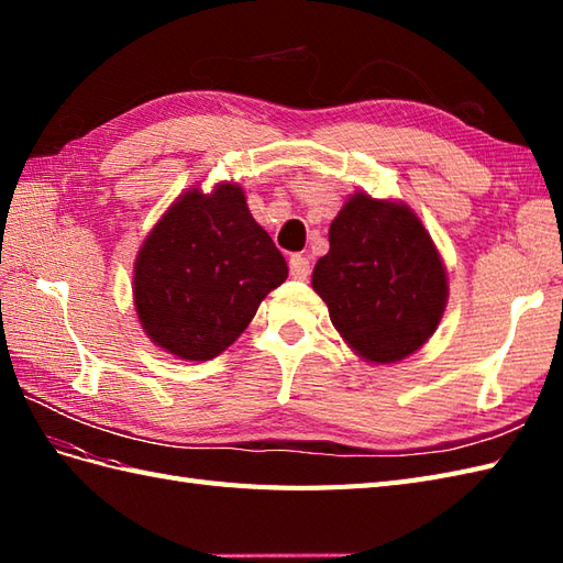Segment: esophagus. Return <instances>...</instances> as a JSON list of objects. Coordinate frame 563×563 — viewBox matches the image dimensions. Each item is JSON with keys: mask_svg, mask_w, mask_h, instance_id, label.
I'll use <instances>...</instances> for the list:
<instances>
[{"mask_svg": "<svg viewBox=\"0 0 563 563\" xmlns=\"http://www.w3.org/2000/svg\"><path fill=\"white\" fill-rule=\"evenodd\" d=\"M290 275L297 280H307L309 275V258L302 254H292L290 256Z\"/></svg>", "mask_w": 563, "mask_h": 563, "instance_id": "1", "label": "esophagus"}]
</instances>
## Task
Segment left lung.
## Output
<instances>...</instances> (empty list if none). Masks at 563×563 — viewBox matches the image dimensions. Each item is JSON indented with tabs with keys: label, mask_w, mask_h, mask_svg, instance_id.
I'll use <instances>...</instances> for the list:
<instances>
[{
	"label": "left lung",
	"mask_w": 563,
	"mask_h": 563,
	"mask_svg": "<svg viewBox=\"0 0 563 563\" xmlns=\"http://www.w3.org/2000/svg\"><path fill=\"white\" fill-rule=\"evenodd\" d=\"M312 288L363 357L397 363L433 336L448 302L445 266L421 220L399 202L355 194L329 230Z\"/></svg>",
	"instance_id": "8db88e82"
}]
</instances>
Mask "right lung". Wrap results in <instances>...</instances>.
<instances>
[{
  "label": "right lung",
  "mask_w": 563,
  "mask_h": 563,
  "mask_svg": "<svg viewBox=\"0 0 563 563\" xmlns=\"http://www.w3.org/2000/svg\"><path fill=\"white\" fill-rule=\"evenodd\" d=\"M288 263L246 208L244 190L178 198L135 261V307L147 336L184 361H210L254 319Z\"/></svg>",
  "instance_id": "1"
}]
</instances>
